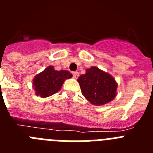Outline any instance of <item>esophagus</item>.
I'll return each instance as SVG.
<instances>
[{
	"label": "esophagus",
	"instance_id": "34e87169",
	"mask_svg": "<svg viewBox=\"0 0 153 153\" xmlns=\"http://www.w3.org/2000/svg\"><path fill=\"white\" fill-rule=\"evenodd\" d=\"M74 77L75 78V79H77V78L79 77V73H78V72H74Z\"/></svg>",
	"mask_w": 153,
	"mask_h": 153
}]
</instances>
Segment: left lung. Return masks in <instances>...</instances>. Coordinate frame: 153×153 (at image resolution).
<instances>
[{"label": "left lung", "instance_id": "8db88e82", "mask_svg": "<svg viewBox=\"0 0 153 153\" xmlns=\"http://www.w3.org/2000/svg\"><path fill=\"white\" fill-rule=\"evenodd\" d=\"M82 94L93 105L102 106L111 102L117 96V83L108 73L97 67L86 70L77 79Z\"/></svg>", "mask_w": 153, "mask_h": 153}]
</instances>
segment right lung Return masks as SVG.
Wrapping results in <instances>:
<instances>
[{
	"instance_id": "add662e5",
	"label": "right lung",
	"mask_w": 153,
	"mask_h": 153,
	"mask_svg": "<svg viewBox=\"0 0 153 153\" xmlns=\"http://www.w3.org/2000/svg\"><path fill=\"white\" fill-rule=\"evenodd\" d=\"M72 76L67 70H56L53 66H49L33 78L35 94L42 98L53 95L61 89L64 81Z\"/></svg>"
}]
</instances>
